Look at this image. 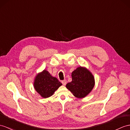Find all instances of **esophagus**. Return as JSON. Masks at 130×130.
Instances as JSON below:
<instances>
[{
  "mask_svg": "<svg viewBox=\"0 0 130 130\" xmlns=\"http://www.w3.org/2000/svg\"><path fill=\"white\" fill-rule=\"evenodd\" d=\"M62 83L63 85H66V84H67V80H62Z\"/></svg>",
  "mask_w": 130,
  "mask_h": 130,
  "instance_id": "1",
  "label": "esophagus"
}]
</instances>
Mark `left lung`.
<instances>
[{
	"label": "left lung",
	"mask_w": 130,
	"mask_h": 130,
	"mask_svg": "<svg viewBox=\"0 0 130 130\" xmlns=\"http://www.w3.org/2000/svg\"><path fill=\"white\" fill-rule=\"evenodd\" d=\"M72 80L66 88L77 98H84L93 90L95 79L91 72L86 67H78L72 73Z\"/></svg>",
	"instance_id": "1"
}]
</instances>
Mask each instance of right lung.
Listing matches in <instances>:
<instances>
[{
	"instance_id": "obj_1",
	"label": "right lung",
	"mask_w": 130,
	"mask_h": 130,
	"mask_svg": "<svg viewBox=\"0 0 130 130\" xmlns=\"http://www.w3.org/2000/svg\"><path fill=\"white\" fill-rule=\"evenodd\" d=\"M62 84L46 69L37 74L34 81L35 89L43 98L51 96Z\"/></svg>"
}]
</instances>
